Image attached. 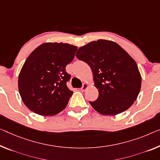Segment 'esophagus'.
I'll list each match as a JSON object with an SVG mask.
<instances>
[{"mask_svg":"<svg viewBox=\"0 0 160 160\" xmlns=\"http://www.w3.org/2000/svg\"><path fill=\"white\" fill-rule=\"evenodd\" d=\"M88 87H89V85H88L87 83H83V84L82 87L81 88V90H82V92H85V91L87 90V88H88Z\"/></svg>","mask_w":160,"mask_h":160,"instance_id":"34e87169","label":"esophagus"}]
</instances>
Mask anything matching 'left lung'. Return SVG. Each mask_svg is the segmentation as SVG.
Instances as JSON below:
<instances>
[{
	"instance_id": "left-lung-1",
	"label": "left lung",
	"mask_w": 160,
	"mask_h": 160,
	"mask_svg": "<svg viewBox=\"0 0 160 160\" xmlns=\"http://www.w3.org/2000/svg\"><path fill=\"white\" fill-rule=\"evenodd\" d=\"M76 56L92 68L99 97L89 103L96 111L113 116L134 104L141 89V74L135 61L119 44L99 39L80 47Z\"/></svg>"
}]
</instances>
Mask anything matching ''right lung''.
<instances>
[{"mask_svg":"<svg viewBox=\"0 0 160 160\" xmlns=\"http://www.w3.org/2000/svg\"><path fill=\"white\" fill-rule=\"evenodd\" d=\"M77 47L68 43H43L31 53L18 76V91L24 104L41 116H53L65 109L73 94L66 86L71 76L66 66Z\"/></svg>","mask_w":160,"mask_h":160,"instance_id":"obj_1","label":"right lung"}]
</instances>
